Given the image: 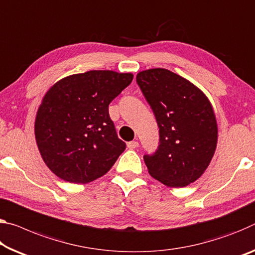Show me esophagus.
Here are the masks:
<instances>
[{"label": "esophagus", "mask_w": 255, "mask_h": 255, "mask_svg": "<svg viewBox=\"0 0 255 255\" xmlns=\"http://www.w3.org/2000/svg\"><path fill=\"white\" fill-rule=\"evenodd\" d=\"M127 146L130 149H135L136 147H138V142H136V140H131V142L127 143Z\"/></svg>", "instance_id": "esophagus-1"}]
</instances>
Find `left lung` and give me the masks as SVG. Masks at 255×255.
<instances>
[{"mask_svg": "<svg viewBox=\"0 0 255 255\" xmlns=\"http://www.w3.org/2000/svg\"><path fill=\"white\" fill-rule=\"evenodd\" d=\"M136 82L160 128L159 148L144 155L148 173L168 187L188 186L207 170L217 148L211 102L193 83L163 68L139 71Z\"/></svg>", "mask_w": 255, "mask_h": 255, "instance_id": "left-lung-1", "label": "left lung"}]
</instances>
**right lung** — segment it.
<instances>
[{
  "label": "right lung",
  "mask_w": 255,
  "mask_h": 255,
  "mask_svg": "<svg viewBox=\"0 0 255 255\" xmlns=\"http://www.w3.org/2000/svg\"><path fill=\"white\" fill-rule=\"evenodd\" d=\"M134 75L91 70L48 88L35 118V139L47 168L62 180L87 184L110 170L126 144L117 136L109 104Z\"/></svg>",
  "instance_id": "obj_1"
}]
</instances>
